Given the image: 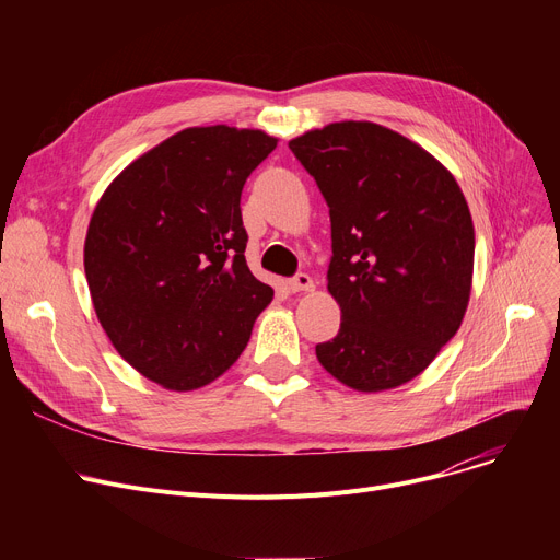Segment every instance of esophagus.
I'll return each mask as SVG.
<instances>
[{"label": "esophagus", "instance_id": "obj_1", "mask_svg": "<svg viewBox=\"0 0 560 560\" xmlns=\"http://www.w3.org/2000/svg\"><path fill=\"white\" fill-rule=\"evenodd\" d=\"M288 285H290L292 292H313V290H315V283H313V279H311L308 275L292 277V279L288 281Z\"/></svg>", "mask_w": 560, "mask_h": 560}]
</instances>
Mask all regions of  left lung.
<instances>
[{"label": "left lung", "instance_id": "left-lung-1", "mask_svg": "<svg viewBox=\"0 0 560 560\" xmlns=\"http://www.w3.org/2000/svg\"><path fill=\"white\" fill-rule=\"evenodd\" d=\"M288 147L331 215L327 290L340 329L319 365L359 393L422 374L458 331L475 275V224L454 174L424 147L368 120H342Z\"/></svg>", "mask_w": 560, "mask_h": 560}]
</instances>
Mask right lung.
<instances>
[{
    "instance_id": "add662e5",
    "label": "right lung",
    "mask_w": 560,
    "mask_h": 560,
    "mask_svg": "<svg viewBox=\"0 0 560 560\" xmlns=\"http://www.w3.org/2000/svg\"><path fill=\"white\" fill-rule=\"evenodd\" d=\"M277 142L260 129L188 127L131 161L95 206L83 268L97 319L165 390L222 376L272 302L247 268L241 192Z\"/></svg>"
}]
</instances>
